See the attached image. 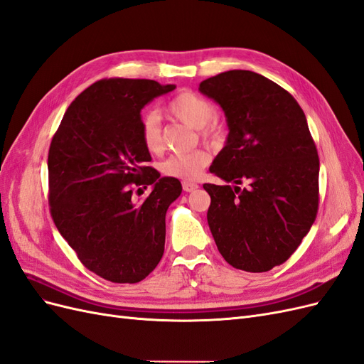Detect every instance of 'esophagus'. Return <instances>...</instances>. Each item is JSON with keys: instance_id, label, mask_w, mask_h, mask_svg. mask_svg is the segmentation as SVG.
<instances>
[{"instance_id": "obj_1", "label": "esophagus", "mask_w": 364, "mask_h": 364, "mask_svg": "<svg viewBox=\"0 0 364 364\" xmlns=\"http://www.w3.org/2000/svg\"><path fill=\"white\" fill-rule=\"evenodd\" d=\"M182 188H183V191H186V193H191V191H194V190L199 188V185H197L196 182L183 181V182H182Z\"/></svg>"}]
</instances>
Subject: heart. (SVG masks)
I'll use <instances>...</instances> for the list:
<instances>
[{
    "label": "heart",
    "mask_w": 364,
    "mask_h": 364,
    "mask_svg": "<svg viewBox=\"0 0 364 364\" xmlns=\"http://www.w3.org/2000/svg\"><path fill=\"white\" fill-rule=\"evenodd\" d=\"M171 117L182 121L199 132L202 141L208 144H220L226 136V123L215 115V106L208 98L191 92L183 91L176 95L174 98L165 106ZM139 139L144 149L158 155L162 151V134L161 124L158 117L153 112H147L139 119ZM209 162V156L205 150H193L186 153H176L168 159H165L162 164V173L168 178L182 179V181H193L199 178L202 170Z\"/></svg>",
    "instance_id": "b5f03b06"
}]
</instances>
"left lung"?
I'll return each mask as SVG.
<instances>
[{
	"instance_id": "obj_1",
	"label": "left lung",
	"mask_w": 364,
	"mask_h": 364,
	"mask_svg": "<svg viewBox=\"0 0 364 364\" xmlns=\"http://www.w3.org/2000/svg\"><path fill=\"white\" fill-rule=\"evenodd\" d=\"M199 90L222 106L229 126L209 171L235 185L203 183L217 249L235 269L272 270L299 247L318 209V156L305 114L289 91L253 71L217 74Z\"/></svg>"
}]
</instances>
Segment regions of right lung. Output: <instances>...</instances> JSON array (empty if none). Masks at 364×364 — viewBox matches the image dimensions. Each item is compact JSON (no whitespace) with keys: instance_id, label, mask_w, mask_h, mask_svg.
I'll return each instance as SVG.
<instances>
[{"instance_id":"add662e5","label":"right lung","mask_w":364,"mask_h":364,"mask_svg":"<svg viewBox=\"0 0 364 364\" xmlns=\"http://www.w3.org/2000/svg\"><path fill=\"white\" fill-rule=\"evenodd\" d=\"M174 87L147 79L98 80L70 105L51 139L53 222L83 266L106 281L139 282L162 258L165 214L182 185L149 165L139 112ZM149 184L152 193L136 200Z\"/></svg>"}]
</instances>
